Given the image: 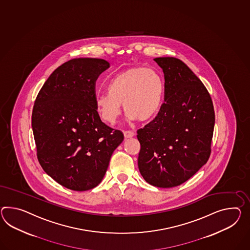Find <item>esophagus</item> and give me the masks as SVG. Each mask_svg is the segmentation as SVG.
<instances>
[{"mask_svg":"<svg viewBox=\"0 0 250 250\" xmlns=\"http://www.w3.org/2000/svg\"><path fill=\"white\" fill-rule=\"evenodd\" d=\"M124 135L125 138H131L134 135V133L133 131H124Z\"/></svg>","mask_w":250,"mask_h":250,"instance_id":"1","label":"esophagus"}]
</instances>
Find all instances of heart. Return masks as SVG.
Returning <instances> with one entry per match:
<instances>
[{"label": "heart", "mask_w": 250, "mask_h": 250, "mask_svg": "<svg viewBox=\"0 0 250 250\" xmlns=\"http://www.w3.org/2000/svg\"><path fill=\"white\" fill-rule=\"evenodd\" d=\"M165 82L152 67H129L114 75L107 90L98 93L95 104L100 118L116 124L121 115L123 103L129 120L147 121L157 114L164 99Z\"/></svg>", "instance_id": "obj_1"}]
</instances>
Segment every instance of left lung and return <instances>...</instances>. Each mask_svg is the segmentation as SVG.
<instances>
[{
  "label": "left lung",
  "instance_id": "8db88e82",
  "mask_svg": "<svg viewBox=\"0 0 250 250\" xmlns=\"http://www.w3.org/2000/svg\"><path fill=\"white\" fill-rule=\"evenodd\" d=\"M153 61L165 74V103L155 118L137 130L138 167L151 185L171 188L188 181L211 152L215 112L209 93L183 61Z\"/></svg>",
  "mask_w": 250,
  "mask_h": 250
}]
</instances>
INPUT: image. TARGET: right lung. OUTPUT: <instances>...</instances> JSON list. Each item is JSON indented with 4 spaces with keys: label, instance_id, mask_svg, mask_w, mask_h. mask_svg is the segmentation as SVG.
Wrapping results in <instances>:
<instances>
[{
    "label": "right lung",
    "instance_id": "add662e5",
    "mask_svg": "<svg viewBox=\"0 0 250 250\" xmlns=\"http://www.w3.org/2000/svg\"><path fill=\"white\" fill-rule=\"evenodd\" d=\"M108 67L101 59L67 61L49 76L35 99L31 126L37 158L44 171L67 189L97 187L124 140L122 132L102 122L96 109V81Z\"/></svg>",
    "mask_w": 250,
    "mask_h": 250
}]
</instances>
